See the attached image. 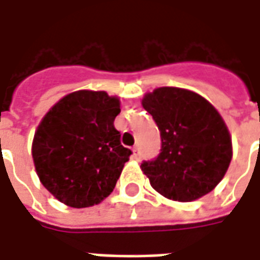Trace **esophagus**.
<instances>
[{
    "mask_svg": "<svg viewBox=\"0 0 260 260\" xmlns=\"http://www.w3.org/2000/svg\"><path fill=\"white\" fill-rule=\"evenodd\" d=\"M132 150H134V157L135 158H139V152H138V147H134V149H132Z\"/></svg>",
    "mask_w": 260,
    "mask_h": 260,
    "instance_id": "34e87169",
    "label": "esophagus"
}]
</instances>
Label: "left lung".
<instances>
[{
  "instance_id": "obj_1",
  "label": "left lung",
  "mask_w": 260,
  "mask_h": 260,
  "mask_svg": "<svg viewBox=\"0 0 260 260\" xmlns=\"http://www.w3.org/2000/svg\"><path fill=\"white\" fill-rule=\"evenodd\" d=\"M142 106L160 131L161 149L142 171L153 189L169 199L192 202L214 189L233 157L231 136L206 99L186 89L158 87Z\"/></svg>"
}]
</instances>
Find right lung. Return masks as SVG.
Instances as JSON below:
<instances>
[{
    "label": "right lung",
    "instance_id": "obj_1",
    "mask_svg": "<svg viewBox=\"0 0 260 260\" xmlns=\"http://www.w3.org/2000/svg\"><path fill=\"white\" fill-rule=\"evenodd\" d=\"M119 100L106 91L78 90L62 97L37 128L31 156L42 184L71 207L106 199L132 154L114 126Z\"/></svg>",
    "mask_w": 260,
    "mask_h": 260
}]
</instances>
